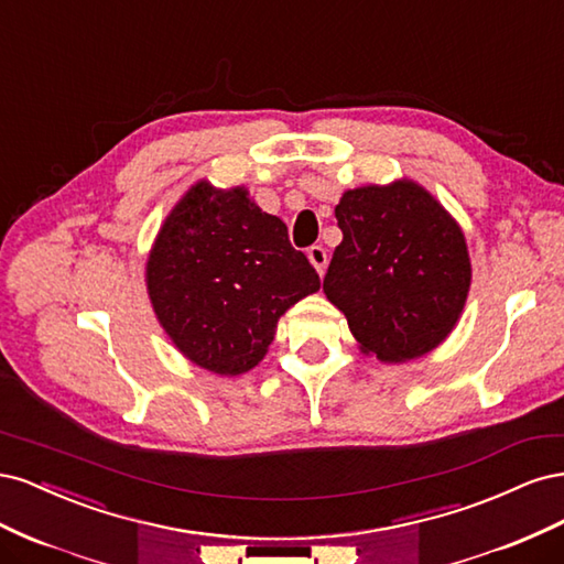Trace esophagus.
<instances>
[{
	"label": "esophagus",
	"mask_w": 564,
	"mask_h": 564,
	"mask_svg": "<svg viewBox=\"0 0 564 564\" xmlns=\"http://www.w3.org/2000/svg\"><path fill=\"white\" fill-rule=\"evenodd\" d=\"M308 259H311V263L315 265V270L322 275L324 268H327V249H324L322 245H313L308 249Z\"/></svg>",
	"instance_id": "esophagus-1"
}]
</instances>
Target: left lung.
I'll return each mask as SVG.
<instances>
[{
    "instance_id": "8db88e82",
    "label": "left lung",
    "mask_w": 564,
    "mask_h": 564,
    "mask_svg": "<svg viewBox=\"0 0 564 564\" xmlns=\"http://www.w3.org/2000/svg\"><path fill=\"white\" fill-rule=\"evenodd\" d=\"M344 242L324 294L346 315L362 352L406 362L454 329L470 289L466 237L414 181L365 185L336 204Z\"/></svg>"
}]
</instances>
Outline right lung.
I'll return each mask as SVG.
<instances>
[{
  "label": "right lung",
  "mask_w": 564,
  "mask_h": 564,
  "mask_svg": "<svg viewBox=\"0 0 564 564\" xmlns=\"http://www.w3.org/2000/svg\"><path fill=\"white\" fill-rule=\"evenodd\" d=\"M152 308L202 369L237 377L263 360L278 319L319 289L286 226L245 187L199 181L166 216L145 268Z\"/></svg>",
  "instance_id": "1"
}]
</instances>
